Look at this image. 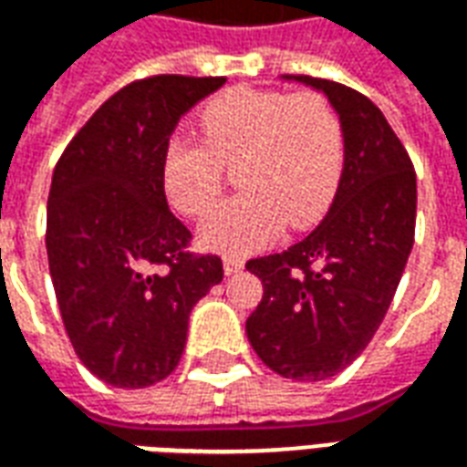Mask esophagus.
<instances>
[{
	"label": "esophagus",
	"instance_id": "34e87169",
	"mask_svg": "<svg viewBox=\"0 0 467 467\" xmlns=\"http://www.w3.org/2000/svg\"><path fill=\"white\" fill-rule=\"evenodd\" d=\"M223 267H224V275H237L244 270V260L243 257H237V254H224Z\"/></svg>",
	"mask_w": 467,
	"mask_h": 467
}]
</instances>
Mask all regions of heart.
Listing matches in <instances>:
<instances>
[{
	"instance_id": "obj_1",
	"label": "heart",
	"mask_w": 467,
	"mask_h": 467,
	"mask_svg": "<svg viewBox=\"0 0 467 467\" xmlns=\"http://www.w3.org/2000/svg\"><path fill=\"white\" fill-rule=\"evenodd\" d=\"M204 142L172 137L164 144L162 187L187 217H202L234 167L243 192L210 213L200 240L213 250L244 253L270 243L287 223L310 227L333 204L343 177L340 117L315 92L285 95L233 87L200 109Z\"/></svg>"
}]
</instances>
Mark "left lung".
<instances>
[{
	"mask_svg": "<svg viewBox=\"0 0 467 467\" xmlns=\"http://www.w3.org/2000/svg\"><path fill=\"white\" fill-rule=\"evenodd\" d=\"M283 79L323 92L337 112L343 177L313 233L244 265L263 280L244 327L270 370L315 382L345 370L378 333L412 250L418 184L398 134L368 97L317 77Z\"/></svg>",
	"mask_w": 467,
	"mask_h": 467,
	"instance_id": "left-lung-1",
	"label": "left lung"
}]
</instances>
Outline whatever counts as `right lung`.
I'll use <instances>...</instances> for the list:
<instances>
[{
	"label": "right lung",
	"instance_id": "1",
	"mask_svg": "<svg viewBox=\"0 0 467 467\" xmlns=\"http://www.w3.org/2000/svg\"><path fill=\"white\" fill-rule=\"evenodd\" d=\"M224 77L157 75L107 99L67 144L47 202V257L77 358L124 390L164 380L190 313L223 283L217 254L167 207L162 154L184 112Z\"/></svg>",
	"mask_w": 467,
	"mask_h": 467
}]
</instances>
